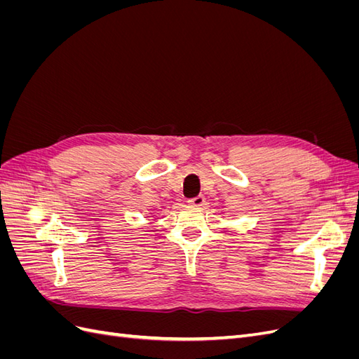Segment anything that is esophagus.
Here are the masks:
<instances>
[{
	"label": "esophagus",
	"instance_id": "34e87169",
	"mask_svg": "<svg viewBox=\"0 0 359 359\" xmlns=\"http://www.w3.org/2000/svg\"><path fill=\"white\" fill-rule=\"evenodd\" d=\"M189 203L193 206H202V205H205V198L202 196V194H199V196H196V198L189 199Z\"/></svg>",
	"mask_w": 359,
	"mask_h": 359
}]
</instances>
